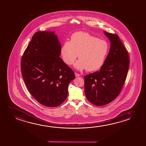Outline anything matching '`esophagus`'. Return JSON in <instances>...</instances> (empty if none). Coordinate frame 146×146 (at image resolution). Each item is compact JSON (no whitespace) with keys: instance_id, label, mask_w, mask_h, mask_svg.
Wrapping results in <instances>:
<instances>
[{"instance_id":"34e87169","label":"esophagus","mask_w":146,"mask_h":146,"mask_svg":"<svg viewBox=\"0 0 146 146\" xmlns=\"http://www.w3.org/2000/svg\"><path fill=\"white\" fill-rule=\"evenodd\" d=\"M75 75L76 77L80 76V74L77 73H76V72L75 73Z\"/></svg>"}]
</instances>
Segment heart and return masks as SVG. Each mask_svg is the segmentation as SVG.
I'll list each match as a JSON object with an SVG mask.
<instances>
[{"instance_id": "heart-1", "label": "heart", "mask_w": 146, "mask_h": 146, "mask_svg": "<svg viewBox=\"0 0 146 146\" xmlns=\"http://www.w3.org/2000/svg\"><path fill=\"white\" fill-rule=\"evenodd\" d=\"M109 50L107 41L87 32L79 31L72 35L70 41L63 43L60 52L64 62L69 66L74 64L78 55L79 60L75 67L91 72L103 66Z\"/></svg>"}]
</instances>
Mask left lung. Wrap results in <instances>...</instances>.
<instances>
[{
    "instance_id": "left-lung-1",
    "label": "left lung",
    "mask_w": 146,
    "mask_h": 146,
    "mask_svg": "<svg viewBox=\"0 0 146 146\" xmlns=\"http://www.w3.org/2000/svg\"><path fill=\"white\" fill-rule=\"evenodd\" d=\"M104 34L111 42L105 62L99 70L84 77L86 96L96 106L106 105L119 95L129 69V55L119 36Z\"/></svg>"
}]
</instances>
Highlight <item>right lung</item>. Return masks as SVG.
Returning a JSON list of instances; mask_svg holds the SVG:
<instances>
[{"label": "right lung", "instance_id": "1", "mask_svg": "<svg viewBox=\"0 0 146 146\" xmlns=\"http://www.w3.org/2000/svg\"><path fill=\"white\" fill-rule=\"evenodd\" d=\"M54 32L34 34L21 61L23 79L29 92L38 102L56 107L66 99L73 71L60 58L61 45Z\"/></svg>", "mask_w": 146, "mask_h": 146}]
</instances>
